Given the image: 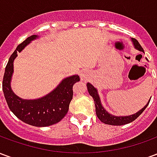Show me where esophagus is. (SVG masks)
Segmentation results:
<instances>
[{
  "instance_id": "obj_1",
  "label": "esophagus",
  "mask_w": 157,
  "mask_h": 157,
  "mask_svg": "<svg viewBox=\"0 0 157 157\" xmlns=\"http://www.w3.org/2000/svg\"><path fill=\"white\" fill-rule=\"evenodd\" d=\"M88 77V74H87V71H81L80 72V78L82 81H84Z\"/></svg>"
}]
</instances>
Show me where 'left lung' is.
I'll list each match as a JSON object with an SVG mask.
<instances>
[{"instance_id":"8db88e82","label":"left lung","mask_w":157,"mask_h":157,"mask_svg":"<svg viewBox=\"0 0 157 157\" xmlns=\"http://www.w3.org/2000/svg\"><path fill=\"white\" fill-rule=\"evenodd\" d=\"M131 41L134 44L135 48H136L137 50L144 53V49L142 48L140 44H139V42L135 39H131ZM86 86H87V90L90 96H92V98L94 100V103H95L96 107V114L98 116V118L100 119V121L106 124H110V125H124L127 124L131 123L134 120H135L136 118H138L139 116L142 113L144 112V110L146 109V107L148 106L149 102L151 101V99L149 100V102L146 103V105L141 109L140 110H139L138 112L135 113L134 114L128 116H116L113 115L112 113H109L105 109L104 107L102 106V102H101V99L99 97L98 92V89L94 87L93 86L87 82L86 83Z\"/></svg>"}]
</instances>
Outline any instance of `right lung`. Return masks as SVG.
<instances>
[{
  "mask_svg": "<svg viewBox=\"0 0 157 157\" xmlns=\"http://www.w3.org/2000/svg\"><path fill=\"white\" fill-rule=\"evenodd\" d=\"M39 38L38 35L29 37L11 55L5 69L2 90L9 109L20 120L33 126L46 127L58 123L66 115L73 97L72 87L80 78L78 75L65 77L53 91L39 98L22 99L16 95L11 86L14 72L13 62L17 56V52L20 53L31 42Z\"/></svg>",
  "mask_w": 157,
  "mask_h": 157,
  "instance_id": "right-lung-1",
  "label": "right lung"
}]
</instances>
